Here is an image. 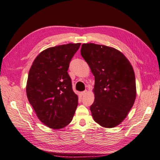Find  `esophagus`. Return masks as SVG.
Segmentation results:
<instances>
[{
    "label": "esophagus",
    "instance_id": "esophagus-1",
    "mask_svg": "<svg viewBox=\"0 0 160 160\" xmlns=\"http://www.w3.org/2000/svg\"><path fill=\"white\" fill-rule=\"evenodd\" d=\"M87 92H88L87 90H85V91H83V92H81V96H83V95L86 94L87 93Z\"/></svg>",
    "mask_w": 160,
    "mask_h": 160
}]
</instances>
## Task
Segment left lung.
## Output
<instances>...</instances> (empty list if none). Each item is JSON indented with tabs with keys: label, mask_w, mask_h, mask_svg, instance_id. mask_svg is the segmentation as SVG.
<instances>
[{
	"label": "left lung",
	"mask_w": 160,
	"mask_h": 160,
	"mask_svg": "<svg viewBox=\"0 0 160 160\" xmlns=\"http://www.w3.org/2000/svg\"><path fill=\"white\" fill-rule=\"evenodd\" d=\"M81 54L95 79L94 101L90 106L94 120L105 128L118 126L136 100L132 66L122 52L105 45L83 44Z\"/></svg>",
	"instance_id": "8db88e82"
}]
</instances>
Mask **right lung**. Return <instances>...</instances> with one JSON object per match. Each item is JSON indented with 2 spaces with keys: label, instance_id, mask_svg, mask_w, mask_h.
Masks as SVG:
<instances>
[{
  "label": "right lung",
  "instance_id": "1",
  "mask_svg": "<svg viewBox=\"0 0 160 160\" xmlns=\"http://www.w3.org/2000/svg\"><path fill=\"white\" fill-rule=\"evenodd\" d=\"M80 45L70 43L45 49L29 70L26 86L28 100L39 120L53 129L70 124L77 108L78 96L72 89L67 71Z\"/></svg>",
  "mask_w": 160,
  "mask_h": 160
}]
</instances>
